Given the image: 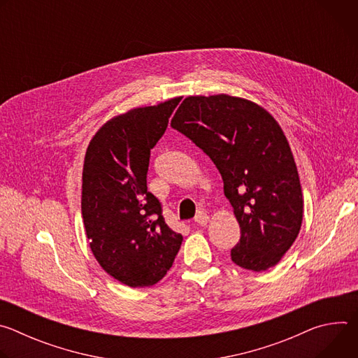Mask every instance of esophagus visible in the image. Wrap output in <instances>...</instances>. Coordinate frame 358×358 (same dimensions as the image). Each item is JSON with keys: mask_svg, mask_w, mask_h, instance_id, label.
Returning <instances> with one entry per match:
<instances>
[{"mask_svg": "<svg viewBox=\"0 0 358 358\" xmlns=\"http://www.w3.org/2000/svg\"><path fill=\"white\" fill-rule=\"evenodd\" d=\"M210 221V217L206 214V213H199L196 217H195V222L201 227H206Z\"/></svg>", "mask_w": 358, "mask_h": 358, "instance_id": "34e87169", "label": "esophagus"}]
</instances>
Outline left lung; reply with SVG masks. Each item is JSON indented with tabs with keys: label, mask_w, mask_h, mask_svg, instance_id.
Instances as JSON below:
<instances>
[{
	"label": "left lung",
	"mask_w": 358,
	"mask_h": 358,
	"mask_svg": "<svg viewBox=\"0 0 358 358\" xmlns=\"http://www.w3.org/2000/svg\"><path fill=\"white\" fill-rule=\"evenodd\" d=\"M171 127L214 162L241 238L231 249L238 266L273 268L299 235L303 194L289 141L262 106L225 93L188 96Z\"/></svg>",
	"instance_id": "8db88e82"
}]
</instances>
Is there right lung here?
<instances>
[{
	"mask_svg": "<svg viewBox=\"0 0 358 358\" xmlns=\"http://www.w3.org/2000/svg\"><path fill=\"white\" fill-rule=\"evenodd\" d=\"M181 97L112 117L92 137L82 173V217L99 265L130 287L162 280L182 236L166 224L147 191L150 150L164 134Z\"/></svg>",
	"mask_w": 358,
	"mask_h": 358,
	"instance_id": "1",
	"label": "right lung"
}]
</instances>
